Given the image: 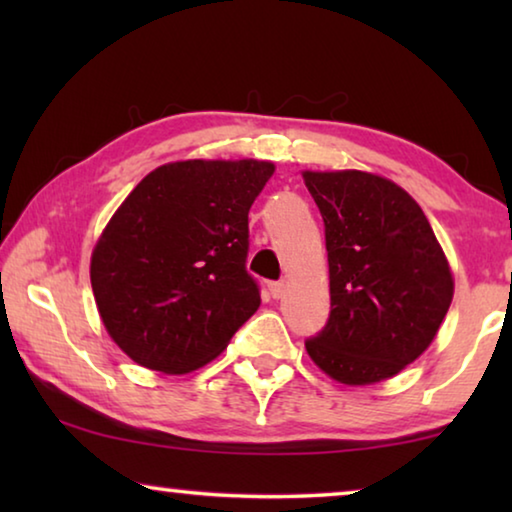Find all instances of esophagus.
<instances>
[{"label":"esophagus","instance_id":"obj_1","mask_svg":"<svg viewBox=\"0 0 512 512\" xmlns=\"http://www.w3.org/2000/svg\"><path fill=\"white\" fill-rule=\"evenodd\" d=\"M268 291H271V298L280 300L284 296V291H287V284H284V282H271V284H268Z\"/></svg>","mask_w":512,"mask_h":512}]
</instances>
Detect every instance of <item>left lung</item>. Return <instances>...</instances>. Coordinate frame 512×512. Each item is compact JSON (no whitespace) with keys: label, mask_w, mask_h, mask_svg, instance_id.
<instances>
[{"label":"left lung","mask_w":512,"mask_h":512,"mask_svg":"<svg viewBox=\"0 0 512 512\" xmlns=\"http://www.w3.org/2000/svg\"><path fill=\"white\" fill-rule=\"evenodd\" d=\"M325 221L332 311L305 343L345 386L391 379L436 339L454 275L422 207L377 173L302 171Z\"/></svg>","instance_id":"left-lung-1"}]
</instances>
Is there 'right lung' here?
<instances>
[{
	"label": "right lung",
	"mask_w": 512,
	"mask_h": 512,
	"mask_svg": "<svg viewBox=\"0 0 512 512\" xmlns=\"http://www.w3.org/2000/svg\"><path fill=\"white\" fill-rule=\"evenodd\" d=\"M275 164L180 160L153 169L112 214L90 259L101 323L135 363L185 375L255 314L248 210Z\"/></svg>",
	"instance_id": "right-lung-1"
}]
</instances>
